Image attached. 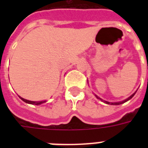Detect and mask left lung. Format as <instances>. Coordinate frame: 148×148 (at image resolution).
<instances>
[{"label":"left lung","instance_id":"obj_1","mask_svg":"<svg viewBox=\"0 0 148 148\" xmlns=\"http://www.w3.org/2000/svg\"><path fill=\"white\" fill-rule=\"evenodd\" d=\"M136 92H137V90H136L135 92L134 93L133 95H131V96H130V97H127V98L125 99V100H124V101H119V102H109V101H103V99H101V97H99L98 96H97V95H95V97H97V99H100V100H101V101H103V103H107V104H111V105H119V104H121V103H125V102H127V101H129V100H131V99L132 98V97H133L134 96V95H135V94H136Z\"/></svg>","mask_w":148,"mask_h":148}]
</instances>
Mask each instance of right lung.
Wrapping results in <instances>:
<instances>
[{
    "instance_id": "obj_1",
    "label": "right lung",
    "mask_w": 148,
    "mask_h": 148,
    "mask_svg": "<svg viewBox=\"0 0 148 148\" xmlns=\"http://www.w3.org/2000/svg\"><path fill=\"white\" fill-rule=\"evenodd\" d=\"M19 97L21 99L22 101H24L25 103H30V104H34V105H40V104H41V103H45L47 101H28V100H26V99L23 98V97Z\"/></svg>"
}]
</instances>
